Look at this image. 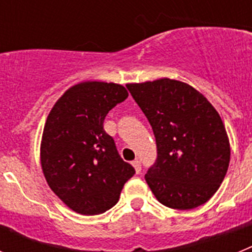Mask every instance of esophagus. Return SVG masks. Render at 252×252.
<instances>
[{
	"instance_id": "obj_1",
	"label": "esophagus",
	"mask_w": 252,
	"mask_h": 252,
	"mask_svg": "<svg viewBox=\"0 0 252 252\" xmlns=\"http://www.w3.org/2000/svg\"><path fill=\"white\" fill-rule=\"evenodd\" d=\"M132 166L135 168V171H136V174H139L140 171H141V164H140L139 160H133L132 161Z\"/></svg>"
}]
</instances>
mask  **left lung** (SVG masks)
<instances>
[{
	"label": "left lung",
	"instance_id": "1",
	"mask_svg": "<svg viewBox=\"0 0 252 252\" xmlns=\"http://www.w3.org/2000/svg\"><path fill=\"white\" fill-rule=\"evenodd\" d=\"M126 87L157 140V162L145 174L155 198L180 211L206 203L230 164V140L220 113L199 91L177 79Z\"/></svg>",
	"mask_w": 252,
	"mask_h": 252
}]
</instances>
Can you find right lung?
Here are the masks:
<instances>
[{"label":"right lung","mask_w":252,"mask_h":252,"mask_svg":"<svg viewBox=\"0 0 252 252\" xmlns=\"http://www.w3.org/2000/svg\"><path fill=\"white\" fill-rule=\"evenodd\" d=\"M127 95L121 84L81 82L68 88L49 112L40 144L41 169L51 190L79 215L112 208L135 174L103 130L108 111Z\"/></svg>","instance_id":"right-lung-1"}]
</instances>
